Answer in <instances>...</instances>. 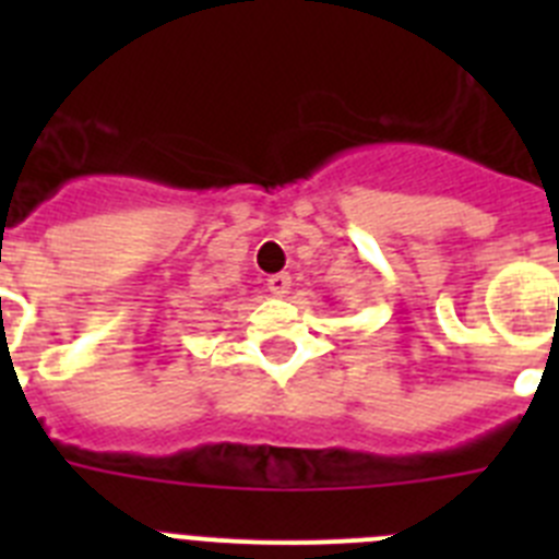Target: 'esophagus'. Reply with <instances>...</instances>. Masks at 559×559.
Masks as SVG:
<instances>
[{
  "label": "esophagus",
  "mask_w": 559,
  "mask_h": 559,
  "mask_svg": "<svg viewBox=\"0 0 559 559\" xmlns=\"http://www.w3.org/2000/svg\"><path fill=\"white\" fill-rule=\"evenodd\" d=\"M269 290L274 296H285V294H290V274H274V276H269Z\"/></svg>",
  "instance_id": "1"
}]
</instances>
